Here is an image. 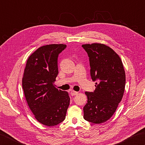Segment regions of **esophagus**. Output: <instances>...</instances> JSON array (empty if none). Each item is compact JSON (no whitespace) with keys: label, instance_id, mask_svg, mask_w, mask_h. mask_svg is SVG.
Wrapping results in <instances>:
<instances>
[{"label":"esophagus","instance_id":"34e87169","mask_svg":"<svg viewBox=\"0 0 145 145\" xmlns=\"http://www.w3.org/2000/svg\"><path fill=\"white\" fill-rule=\"evenodd\" d=\"M70 93H71V95L73 96V95H75L77 94L78 92H75V91H74V90H71Z\"/></svg>","mask_w":145,"mask_h":145}]
</instances>
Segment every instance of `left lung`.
Segmentation results:
<instances>
[{"mask_svg":"<svg viewBox=\"0 0 145 145\" xmlns=\"http://www.w3.org/2000/svg\"><path fill=\"white\" fill-rule=\"evenodd\" d=\"M82 46L89 56L92 80L96 82L94 91L86 92L87 103L84 107V118L101 124L112 117L122 100L125 71L120 57L110 47L99 43Z\"/></svg>","mask_w":145,"mask_h":145,"instance_id":"1","label":"left lung"}]
</instances>
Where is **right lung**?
<instances>
[{"label":"right lung","mask_w":145,"mask_h":145,"mask_svg":"<svg viewBox=\"0 0 145 145\" xmlns=\"http://www.w3.org/2000/svg\"><path fill=\"white\" fill-rule=\"evenodd\" d=\"M67 47L63 44L42 46L28 58L22 89L27 103L38 122L48 126L63 121L70 104L69 93L54 85L58 74V57Z\"/></svg>","instance_id":"right-lung-1"}]
</instances>
